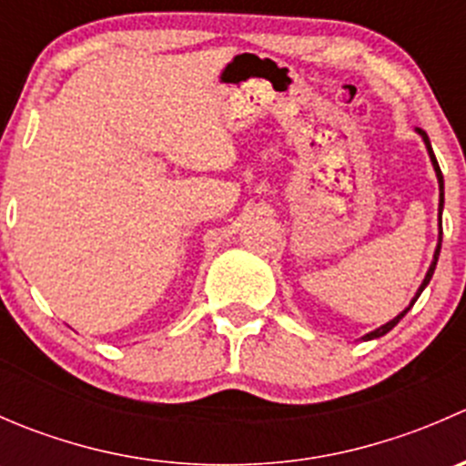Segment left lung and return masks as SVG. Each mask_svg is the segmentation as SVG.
Listing matches in <instances>:
<instances>
[{"instance_id": "8db88e82", "label": "left lung", "mask_w": 466, "mask_h": 466, "mask_svg": "<svg viewBox=\"0 0 466 466\" xmlns=\"http://www.w3.org/2000/svg\"><path fill=\"white\" fill-rule=\"evenodd\" d=\"M417 133L421 135V137H424V142H426V148H429V155H431V162H433V167H435V173H437V182H440V216H441V205H444V177H441V171H440V164H437V159H435V153H433V148H431V142H429V135L424 133V130L421 128H417ZM440 225H441V218H440ZM440 248H441V232H440V243H437V250H435V257H433V263H431V268H429V272H426V277H424V281H421V286H420V290H417V295H415V299H412L410 302V307L412 304L417 302V298H420L421 295V290L426 289V286H429V281H431V277H433V272H435V266H437V257H440ZM410 307L406 309V311L403 313H399L397 318H394V320H390L388 324H383V327H379L377 331H372V333H368V336L363 338V340H372V338H380V336H385V333L390 331V329H394L397 327V322L401 320L403 316H406L408 311H410Z\"/></svg>"}]
</instances>
